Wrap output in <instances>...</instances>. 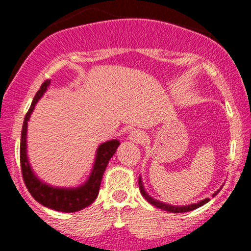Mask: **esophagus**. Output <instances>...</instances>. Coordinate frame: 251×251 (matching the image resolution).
<instances>
[{"instance_id":"1","label":"esophagus","mask_w":251,"mask_h":251,"mask_svg":"<svg viewBox=\"0 0 251 251\" xmlns=\"http://www.w3.org/2000/svg\"><path fill=\"white\" fill-rule=\"evenodd\" d=\"M128 138L132 142H136V143H141V142L144 140V135L140 132V131H132V132L128 135Z\"/></svg>"}]
</instances>
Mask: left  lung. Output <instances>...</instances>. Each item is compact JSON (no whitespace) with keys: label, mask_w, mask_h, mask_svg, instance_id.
<instances>
[{"label":"left lung","mask_w":251,"mask_h":251,"mask_svg":"<svg viewBox=\"0 0 251 251\" xmlns=\"http://www.w3.org/2000/svg\"><path fill=\"white\" fill-rule=\"evenodd\" d=\"M138 184H140V191H141L142 196H143L144 198H146L147 201H149V203H151V205H154V206L159 207V209H163V210H165V211L175 212V214H178V212H187V211H192V210H194V209H197V207L201 206V205L206 204L207 201H210L209 198H206V199H204V201H199V203H197V204L187 205V206H174V205H169V204H165V203H161V201H156V199H153V198H151V196H148V193H147V192L144 191V187H143V183H142L141 177H140V178H138ZM219 192H220V191H217L216 193L212 194V197L216 196V194L219 193Z\"/></svg>","instance_id":"left-lung-1"}]
</instances>
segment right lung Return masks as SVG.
Returning <instances> with one entry per match:
<instances>
[{
    "instance_id": "right-lung-1",
    "label": "right lung",
    "mask_w": 251,
    "mask_h": 251,
    "mask_svg": "<svg viewBox=\"0 0 251 251\" xmlns=\"http://www.w3.org/2000/svg\"><path fill=\"white\" fill-rule=\"evenodd\" d=\"M50 80H46L42 83L40 90L35 95L31 105H30V109L27 110L24 123H23L22 138H20V166H22V175L27 191L30 192V194H31L35 201H39L44 206L55 210V211L75 212L91 205L95 201V199L97 198L103 174H104L105 168H107L110 158L114 155L116 149H118L120 142L118 140L108 141L98 147L92 173H91L87 181L82 186L77 187V188H55V187L48 186V184L40 181L35 176V174L32 173L31 168L29 165V161H27L26 128L30 115H31L32 110H34L35 105L39 102L40 98L46 92L47 87L50 86Z\"/></svg>"
}]
</instances>
